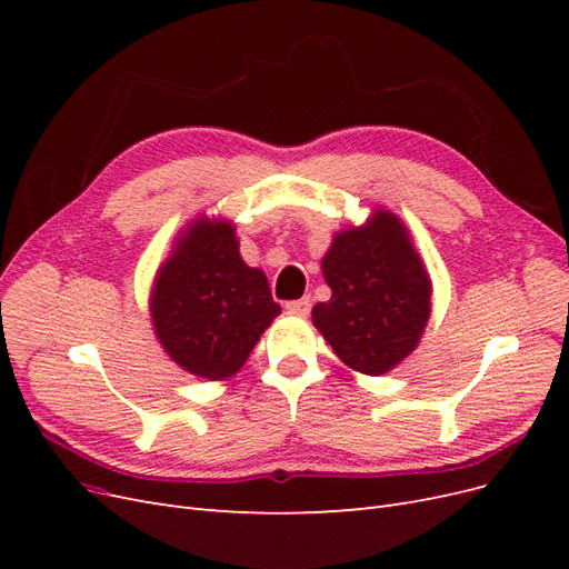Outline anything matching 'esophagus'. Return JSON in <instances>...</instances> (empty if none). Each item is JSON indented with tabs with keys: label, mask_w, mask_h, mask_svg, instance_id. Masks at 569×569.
I'll list each match as a JSON object with an SVG mask.
<instances>
[{
	"label": "esophagus",
	"mask_w": 569,
	"mask_h": 569,
	"mask_svg": "<svg viewBox=\"0 0 569 569\" xmlns=\"http://www.w3.org/2000/svg\"><path fill=\"white\" fill-rule=\"evenodd\" d=\"M287 311L291 316H308L311 313V297H303V299H297V301H287Z\"/></svg>",
	"instance_id": "esophagus-1"
}]
</instances>
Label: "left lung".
<instances>
[{
  "instance_id": "obj_1",
  "label": "left lung",
  "mask_w": 569,
  "mask_h": 569,
  "mask_svg": "<svg viewBox=\"0 0 569 569\" xmlns=\"http://www.w3.org/2000/svg\"><path fill=\"white\" fill-rule=\"evenodd\" d=\"M322 274L332 297L313 306V325L341 363L377 377L416 351L432 282L399 218L375 209L366 226L337 232Z\"/></svg>"
}]
</instances>
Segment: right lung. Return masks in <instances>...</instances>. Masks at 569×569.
Returning a JSON list of instances; mask_svg holds the SVG:
<instances>
[{
	"label": "right lung",
	"instance_id": "add662e5",
	"mask_svg": "<svg viewBox=\"0 0 569 569\" xmlns=\"http://www.w3.org/2000/svg\"><path fill=\"white\" fill-rule=\"evenodd\" d=\"M151 322L163 351L203 380H228L280 316L263 270L239 256L230 220L189 222L151 289Z\"/></svg>",
	"mask_w": 569,
	"mask_h": 569
}]
</instances>
